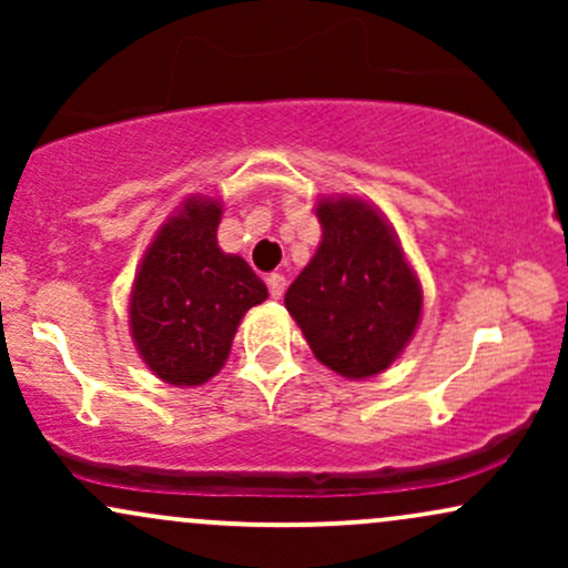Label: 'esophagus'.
Returning a JSON list of instances; mask_svg holds the SVG:
<instances>
[{"mask_svg":"<svg viewBox=\"0 0 568 568\" xmlns=\"http://www.w3.org/2000/svg\"><path fill=\"white\" fill-rule=\"evenodd\" d=\"M266 285H270L272 298H283V293H285V277L280 275V272H272V275L266 277Z\"/></svg>","mask_w":568,"mask_h":568,"instance_id":"obj_1","label":"esophagus"}]
</instances>
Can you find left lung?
<instances>
[{
  "label": "left lung",
  "instance_id": "8db88e82",
  "mask_svg": "<svg viewBox=\"0 0 568 568\" xmlns=\"http://www.w3.org/2000/svg\"><path fill=\"white\" fill-rule=\"evenodd\" d=\"M321 247L285 293L317 361L347 379L393 366L414 336L422 288L395 232L368 202H317Z\"/></svg>",
  "mask_w": 568,
  "mask_h": 568
}]
</instances>
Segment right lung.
<instances>
[{"label": "right lung", "instance_id": "1", "mask_svg": "<svg viewBox=\"0 0 568 568\" xmlns=\"http://www.w3.org/2000/svg\"><path fill=\"white\" fill-rule=\"evenodd\" d=\"M219 221L221 202L186 200L149 245L130 293L135 347L175 387L216 376L243 315L270 296L243 258L221 251Z\"/></svg>", "mask_w": 568, "mask_h": 568}]
</instances>
